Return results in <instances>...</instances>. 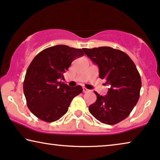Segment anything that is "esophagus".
<instances>
[{
  "label": "esophagus",
  "mask_w": 160,
  "mask_h": 160,
  "mask_svg": "<svg viewBox=\"0 0 160 160\" xmlns=\"http://www.w3.org/2000/svg\"><path fill=\"white\" fill-rule=\"evenodd\" d=\"M90 91L88 89H87V88H83V92H84V93H88V92H89Z\"/></svg>",
  "instance_id": "esophagus-1"
}]
</instances>
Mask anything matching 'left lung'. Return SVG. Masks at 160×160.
<instances>
[{
    "label": "left lung",
    "instance_id": "1",
    "mask_svg": "<svg viewBox=\"0 0 160 160\" xmlns=\"http://www.w3.org/2000/svg\"><path fill=\"white\" fill-rule=\"evenodd\" d=\"M85 54L98 67L99 78L110 85L102 96L96 91V101L89 106V112L96 120L114 125L127 118L140 96L141 79L134 62L127 53L103 46L82 48Z\"/></svg>",
    "mask_w": 160,
    "mask_h": 160
}]
</instances>
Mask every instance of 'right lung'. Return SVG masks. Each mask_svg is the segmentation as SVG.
Wrapping results in <instances>:
<instances>
[{"label":"right lung","mask_w":160,"mask_h":160,"mask_svg":"<svg viewBox=\"0 0 160 160\" xmlns=\"http://www.w3.org/2000/svg\"><path fill=\"white\" fill-rule=\"evenodd\" d=\"M82 49L65 45L49 47L38 53L29 65L23 90L31 112L47 122L58 120L67 113L76 96L82 93L80 85L70 87L59 80L73 60L82 57Z\"/></svg>","instance_id":"right-lung-1"}]
</instances>
